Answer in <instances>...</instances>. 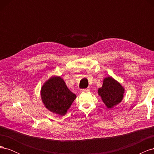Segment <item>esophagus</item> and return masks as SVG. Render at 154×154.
<instances>
[{"instance_id":"34e87169","label":"esophagus","mask_w":154,"mask_h":154,"mask_svg":"<svg viewBox=\"0 0 154 154\" xmlns=\"http://www.w3.org/2000/svg\"><path fill=\"white\" fill-rule=\"evenodd\" d=\"M82 92H88L89 91V88H84V89H81Z\"/></svg>"}]
</instances>
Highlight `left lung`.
I'll return each instance as SVG.
<instances>
[{
  "label": "left lung",
  "mask_w": 154,
  "mask_h": 154,
  "mask_svg": "<svg viewBox=\"0 0 154 154\" xmlns=\"http://www.w3.org/2000/svg\"><path fill=\"white\" fill-rule=\"evenodd\" d=\"M124 88L112 77L105 78L102 87L98 89V94L104 103L110 109L119 103L123 97Z\"/></svg>",
  "instance_id": "1"
}]
</instances>
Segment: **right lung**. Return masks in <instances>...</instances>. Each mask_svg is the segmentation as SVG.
Returning <instances> with one entry per match:
<instances>
[{
	"label": "right lung",
	"mask_w": 154,
	"mask_h": 154,
	"mask_svg": "<svg viewBox=\"0 0 154 154\" xmlns=\"http://www.w3.org/2000/svg\"><path fill=\"white\" fill-rule=\"evenodd\" d=\"M41 96L46 108L61 116L66 114L76 97L60 77H53L46 82L42 87Z\"/></svg>",
	"instance_id": "1"
}]
</instances>
